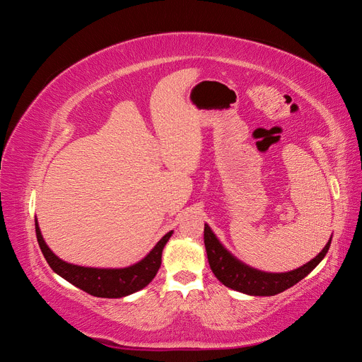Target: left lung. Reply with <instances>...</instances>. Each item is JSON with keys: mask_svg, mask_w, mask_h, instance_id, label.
<instances>
[{"mask_svg": "<svg viewBox=\"0 0 362 362\" xmlns=\"http://www.w3.org/2000/svg\"><path fill=\"white\" fill-rule=\"evenodd\" d=\"M204 243L206 249L208 262H210L214 276L223 286L250 296H275L296 286L306 275H310L327 254L331 246V240L326 243L320 254L313 258L310 262H306V264L299 269L286 273H267L243 264L242 261L234 258L221 245V242H218L208 225H205L204 228Z\"/></svg>", "mask_w": 362, "mask_h": 362, "instance_id": "obj_1", "label": "left lung"}]
</instances>
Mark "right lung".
<instances>
[{"instance_id": "obj_1", "label": "right lung", "mask_w": 362, "mask_h": 362, "mask_svg": "<svg viewBox=\"0 0 362 362\" xmlns=\"http://www.w3.org/2000/svg\"><path fill=\"white\" fill-rule=\"evenodd\" d=\"M170 235L172 231L164 235L144 259L136 262L133 266L125 269H93L69 264V262L54 255L52 250L47 246L45 240H43L36 221L37 243L49 267L57 275L71 282L72 286L78 287L92 296H96V298L108 299H117L133 294L146 287L154 279L161 266L163 247L166 246Z\"/></svg>"}]
</instances>
